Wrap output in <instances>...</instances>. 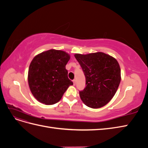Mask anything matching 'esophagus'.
Segmentation results:
<instances>
[{"instance_id": "1", "label": "esophagus", "mask_w": 148, "mask_h": 148, "mask_svg": "<svg viewBox=\"0 0 148 148\" xmlns=\"http://www.w3.org/2000/svg\"><path fill=\"white\" fill-rule=\"evenodd\" d=\"M73 85H75V84H76V83H77V81H76V79H75L73 80Z\"/></svg>"}]
</instances>
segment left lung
<instances>
[{"label":"left lung","instance_id":"left-lung-1","mask_svg":"<svg viewBox=\"0 0 148 148\" xmlns=\"http://www.w3.org/2000/svg\"><path fill=\"white\" fill-rule=\"evenodd\" d=\"M86 78V86L79 91L84 104L93 109L106 105L117 91L121 80L120 65L115 58L103 52L75 53Z\"/></svg>","mask_w":148,"mask_h":148}]
</instances>
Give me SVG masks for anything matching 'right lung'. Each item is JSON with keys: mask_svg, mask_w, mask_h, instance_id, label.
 Returning a JSON list of instances; mask_svg holds the SVG:
<instances>
[{"mask_svg": "<svg viewBox=\"0 0 148 148\" xmlns=\"http://www.w3.org/2000/svg\"><path fill=\"white\" fill-rule=\"evenodd\" d=\"M70 56L63 51L51 49L34 57L29 65L28 80L31 93L46 105L59 102L73 82L65 66Z\"/></svg>", "mask_w": 148, "mask_h": 148, "instance_id": "right-lung-1", "label": "right lung"}]
</instances>
